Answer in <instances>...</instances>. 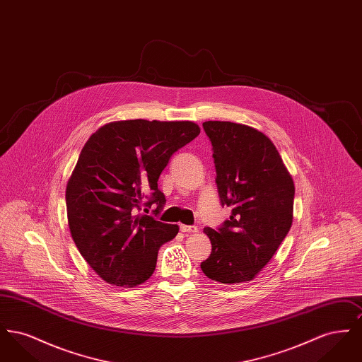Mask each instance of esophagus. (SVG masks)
Returning a JSON list of instances; mask_svg holds the SVG:
<instances>
[{
    "label": "esophagus",
    "instance_id": "1",
    "mask_svg": "<svg viewBox=\"0 0 362 362\" xmlns=\"http://www.w3.org/2000/svg\"><path fill=\"white\" fill-rule=\"evenodd\" d=\"M180 230L183 233H195V232H198V228L192 226V225H180Z\"/></svg>",
    "mask_w": 362,
    "mask_h": 362
}]
</instances>
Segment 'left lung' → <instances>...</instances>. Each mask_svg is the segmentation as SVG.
Instances as JSON below:
<instances>
[{
	"mask_svg": "<svg viewBox=\"0 0 362 362\" xmlns=\"http://www.w3.org/2000/svg\"><path fill=\"white\" fill-rule=\"evenodd\" d=\"M202 126L213 146L221 205L232 213L218 229L205 228L211 254L201 269L221 284L251 281L292 226V176L274 144L257 129L221 121Z\"/></svg>",
	"mask_w": 362,
	"mask_h": 362,
	"instance_id": "left-lung-1",
	"label": "left lung"
}]
</instances>
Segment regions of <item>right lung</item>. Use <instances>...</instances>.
Here are the masks:
<instances>
[{"label": "right lung", "instance_id": "1", "mask_svg": "<svg viewBox=\"0 0 362 362\" xmlns=\"http://www.w3.org/2000/svg\"><path fill=\"white\" fill-rule=\"evenodd\" d=\"M197 123L132 119L104 124L86 141L66 186L70 233L86 263L117 286L153 274L158 248L179 226L137 214L165 204L157 189L171 156L199 134ZM148 210V209H146Z\"/></svg>", "mask_w": 362, "mask_h": 362}]
</instances>
